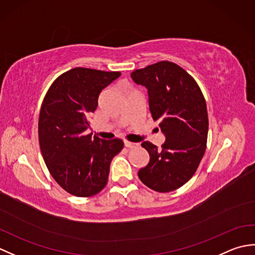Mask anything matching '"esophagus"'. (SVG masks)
Returning a JSON list of instances; mask_svg holds the SVG:
<instances>
[{"mask_svg":"<svg viewBox=\"0 0 255 255\" xmlns=\"http://www.w3.org/2000/svg\"><path fill=\"white\" fill-rule=\"evenodd\" d=\"M138 143H134V142H130V141H125V147L128 148V149H133V148H137L138 147Z\"/></svg>","mask_w":255,"mask_h":255,"instance_id":"34e87169","label":"esophagus"}]
</instances>
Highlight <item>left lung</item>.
<instances>
[{
	"label": "left lung",
	"mask_w": 255,
	"mask_h": 255,
	"mask_svg": "<svg viewBox=\"0 0 255 255\" xmlns=\"http://www.w3.org/2000/svg\"><path fill=\"white\" fill-rule=\"evenodd\" d=\"M131 79L147 88L151 115L165 136L161 150L149 141L141 143L150 161L138 176L155 192L175 191L191 180L205 153L208 114L204 95L196 81L170 61L134 70Z\"/></svg>",
	"instance_id": "1"
}]
</instances>
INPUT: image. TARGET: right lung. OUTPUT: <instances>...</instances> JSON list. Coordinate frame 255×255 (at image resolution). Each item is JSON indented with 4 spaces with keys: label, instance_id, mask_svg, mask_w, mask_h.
<instances>
[{
    "label": "right lung",
    "instance_id": "add662e5",
    "mask_svg": "<svg viewBox=\"0 0 255 255\" xmlns=\"http://www.w3.org/2000/svg\"><path fill=\"white\" fill-rule=\"evenodd\" d=\"M119 77L121 72L74 68L55 80L42 101L38 122L42 158L55 181L74 196L100 193L113 158L124 148L118 138L85 133L102 90Z\"/></svg>",
    "mask_w": 255,
    "mask_h": 255
}]
</instances>
